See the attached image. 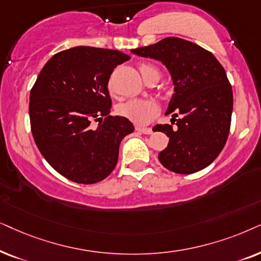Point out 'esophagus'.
Returning <instances> with one entry per match:
<instances>
[{"mask_svg":"<svg viewBox=\"0 0 261 261\" xmlns=\"http://www.w3.org/2000/svg\"><path fill=\"white\" fill-rule=\"evenodd\" d=\"M136 130L138 133L144 134V135H150L152 133V128L151 127H142V126H136Z\"/></svg>","mask_w":261,"mask_h":261,"instance_id":"obj_1","label":"esophagus"}]
</instances>
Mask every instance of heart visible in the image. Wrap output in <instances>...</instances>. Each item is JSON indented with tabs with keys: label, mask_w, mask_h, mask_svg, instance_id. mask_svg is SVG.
<instances>
[{
	"label": "heart",
	"mask_w": 261,
	"mask_h": 261,
	"mask_svg": "<svg viewBox=\"0 0 261 261\" xmlns=\"http://www.w3.org/2000/svg\"><path fill=\"white\" fill-rule=\"evenodd\" d=\"M142 77L145 81L148 77L152 75L160 76L158 68L149 63H141L138 65ZM110 92L112 93L111 85L109 86ZM117 112L119 116L126 118V119L134 121V123L144 125L150 121L159 112V105L154 100H142V99H133L126 102L119 103L117 106Z\"/></svg>",
	"instance_id": "b5f03b06"
}]
</instances>
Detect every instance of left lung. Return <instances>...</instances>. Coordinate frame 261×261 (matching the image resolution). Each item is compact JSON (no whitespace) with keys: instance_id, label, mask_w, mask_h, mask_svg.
<instances>
[{"instance_id":"obj_1","label":"left lung","mask_w":261,"mask_h":261,"mask_svg":"<svg viewBox=\"0 0 261 261\" xmlns=\"http://www.w3.org/2000/svg\"><path fill=\"white\" fill-rule=\"evenodd\" d=\"M131 51L162 62L174 83L166 114L173 113L176 126L158 124L152 128L169 137L160 162L178 174L205 168L220 155L230 130L232 89L223 67L210 51L178 37Z\"/></svg>"}]
</instances>
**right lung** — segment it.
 I'll return each mask as SVG.
<instances>
[{
    "mask_svg": "<svg viewBox=\"0 0 261 261\" xmlns=\"http://www.w3.org/2000/svg\"><path fill=\"white\" fill-rule=\"evenodd\" d=\"M130 56L110 48L76 46L52 56L30 94L31 130L52 168L71 181L95 184L118 161L119 145L134 125L110 116L109 80ZM92 120H99L93 128Z\"/></svg>",
    "mask_w": 261,
    "mask_h": 261,
    "instance_id": "right-lung-1",
    "label": "right lung"
}]
</instances>
